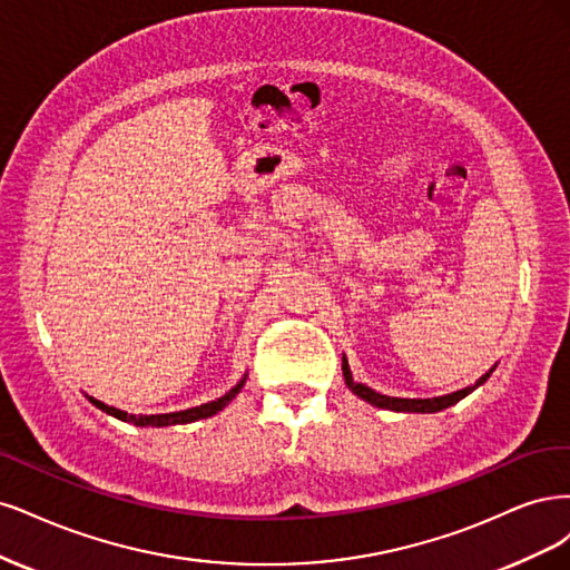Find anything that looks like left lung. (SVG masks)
I'll use <instances>...</instances> for the list:
<instances>
[{
  "label": "left lung",
  "mask_w": 570,
  "mask_h": 570,
  "mask_svg": "<svg viewBox=\"0 0 570 570\" xmlns=\"http://www.w3.org/2000/svg\"><path fill=\"white\" fill-rule=\"evenodd\" d=\"M494 372V366L490 372H485L479 381H475L473 385H466V389L462 391H454L450 395H440V397H391V395H381L376 393L374 389H370V385L364 383H357L353 379V372H351V364H347V357L343 355V379H345V385L351 389L357 397H362L364 402H370V405L374 407H381V410H391V412H416V414H433V412H440V410H448L452 405H456L459 400H464L469 393H473L479 385H483L490 374Z\"/></svg>",
  "instance_id": "left-lung-1"
}]
</instances>
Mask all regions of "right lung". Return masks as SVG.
<instances>
[{
	"mask_svg": "<svg viewBox=\"0 0 570 570\" xmlns=\"http://www.w3.org/2000/svg\"><path fill=\"white\" fill-rule=\"evenodd\" d=\"M246 379H248V374H244V379L238 381V383L234 385V389L227 391L223 397L204 402V405H198V407H189V410H181V412H170V414H127V412H122V410H116V407H111V405H106V402H101V400H97V397H91V395H87V400H89L95 407H99L101 412H106V414H111V416L125 421V424H135V426H144V429H146V426L163 429V426L191 424V421L208 419V416H213V414H217V412H223V410L229 405V402L238 395V391L244 389Z\"/></svg>",
	"mask_w": 570,
	"mask_h": 570,
	"instance_id": "obj_1",
	"label": "right lung"
}]
</instances>
